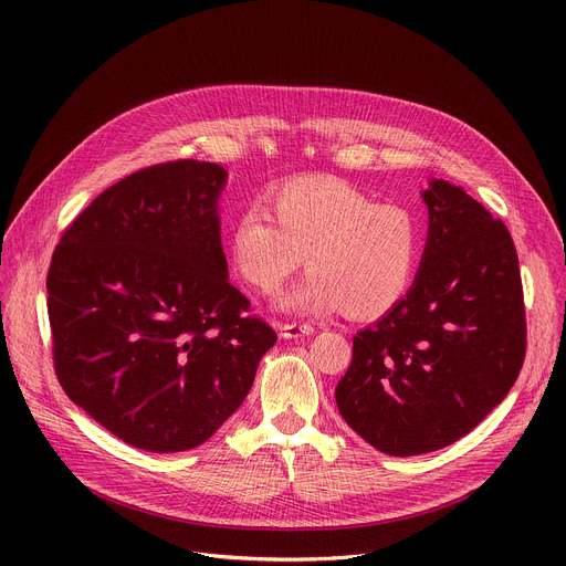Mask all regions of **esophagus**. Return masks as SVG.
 I'll use <instances>...</instances> for the list:
<instances>
[{"label": "esophagus", "mask_w": 566, "mask_h": 566, "mask_svg": "<svg viewBox=\"0 0 566 566\" xmlns=\"http://www.w3.org/2000/svg\"><path fill=\"white\" fill-rule=\"evenodd\" d=\"M313 327L311 325H297V322H291V325H282L280 327V336L286 340H297L304 336H311Z\"/></svg>", "instance_id": "1"}]
</instances>
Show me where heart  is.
I'll return each instance as SVG.
<instances>
[{"label": "heart", "instance_id": "1", "mask_svg": "<svg viewBox=\"0 0 566 566\" xmlns=\"http://www.w3.org/2000/svg\"><path fill=\"white\" fill-rule=\"evenodd\" d=\"M264 210H241L228 230L234 273L273 293L304 262L311 273L280 295L289 313H336L376 319L408 295L421 253L415 214L376 203L336 177L286 181L264 197Z\"/></svg>", "mask_w": 566, "mask_h": 566}]
</instances>
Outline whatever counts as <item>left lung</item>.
<instances>
[{
	"label": "left lung",
	"mask_w": 566,
	"mask_h": 566,
	"mask_svg": "<svg viewBox=\"0 0 566 566\" xmlns=\"http://www.w3.org/2000/svg\"><path fill=\"white\" fill-rule=\"evenodd\" d=\"M417 277L354 336L336 387L347 426L376 450L415 457L465 437L497 408L524 363L517 253L502 221L463 188L430 179Z\"/></svg>",
	"instance_id": "left-lung-1"
}]
</instances>
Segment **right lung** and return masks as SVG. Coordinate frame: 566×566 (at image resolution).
<instances>
[{
    "label": "right lung",
    "mask_w": 566,
    "mask_h": 566,
    "mask_svg": "<svg viewBox=\"0 0 566 566\" xmlns=\"http://www.w3.org/2000/svg\"><path fill=\"white\" fill-rule=\"evenodd\" d=\"M228 172L175 160L98 195L62 234L46 293L66 396L125 443L184 452L249 396L277 336L228 282Z\"/></svg>",
    "instance_id": "1"
}]
</instances>
